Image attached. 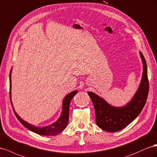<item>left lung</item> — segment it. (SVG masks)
<instances>
[{
	"mask_svg": "<svg viewBox=\"0 0 157 157\" xmlns=\"http://www.w3.org/2000/svg\"><path fill=\"white\" fill-rule=\"evenodd\" d=\"M140 56L143 64L142 79L136 95L127 105L121 108L112 106L95 93L88 92L95 108L97 125L106 132H118L126 127L137 117L146 103L149 89L147 67L141 52Z\"/></svg>",
	"mask_w": 157,
	"mask_h": 157,
	"instance_id": "obj_1",
	"label": "left lung"
}]
</instances>
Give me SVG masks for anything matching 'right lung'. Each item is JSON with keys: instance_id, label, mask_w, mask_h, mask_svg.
Listing matches in <instances>:
<instances>
[{"instance_id": "1", "label": "right lung", "mask_w": 157, "mask_h": 157, "mask_svg": "<svg viewBox=\"0 0 157 157\" xmlns=\"http://www.w3.org/2000/svg\"><path fill=\"white\" fill-rule=\"evenodd\" d=\"M77 93H78V91H74L66 96V97L64 98V101H63L62 111L60 117L55 123H54L51 125H49V126L46 127L39 128V127L34 126L30 124H28V122H26L24 120H22L20 116L16 113L14 109L13 108L12 109H13V110H14V114L16 115L17 120L20 121L23 126H24L26 128L29 129V130L43 136H56L58 134L63 131L67 126V124H68V118H69V109H70V102L71 99H72V98ZM10 98L11 104L12 106V103L11 101V70H10Z\"/></svg>"}]
</instances>
